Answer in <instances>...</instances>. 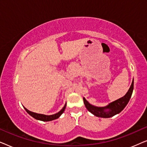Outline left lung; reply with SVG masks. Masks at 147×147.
<instances>
[{
    "label": "left lung",
    "mask_w": 147,
    "mask_h": 147,
    "mask_svg": "<svg viewBox=\"0 0 147 147\" xmlns=\"http://www.w3.org/2000/svg\"><path fill=\"white\" fill-rule=\"evenodd\" d=\"M134 88V81L132 80V84L125 95L123 97L111 102L105 107H97L91 105L85 98H84V102L86 108L89 112L94 116L100 118H110L116 114L120 113L125 108L131 98L132 91Z\"/></svg>",
    "instance_id": "left-lung-1"
}]
</instances>
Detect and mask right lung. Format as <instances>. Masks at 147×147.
<instances>
[{
	"label": "right lung",
	"mask_w": 147,
	"mask_h": 147,
	"mask_svg": "<svg viewBox=\"0 0 147 147\" xmlns=\"http://www.w3.org/2000/svg\"><path fill=\"white\" fill-rule=\"evenodd\" d=\"M65 107H66V104H65V106H63V108H62V109L60 110L59 112H57V113H56L55 114H53V115H49V116L45 115V114L35 113V112H31V111H29V110H28L27 108H25V110L27 111V112L29 114V115H31L32 117L35 118V119L41 120V121L47 122V121H51V120H55V119H57V118H59V116H61L62 114H63V112H64V110H65Z\"/></svg>",
	"instance_id": "right-lung-1"
}]
</instances>
